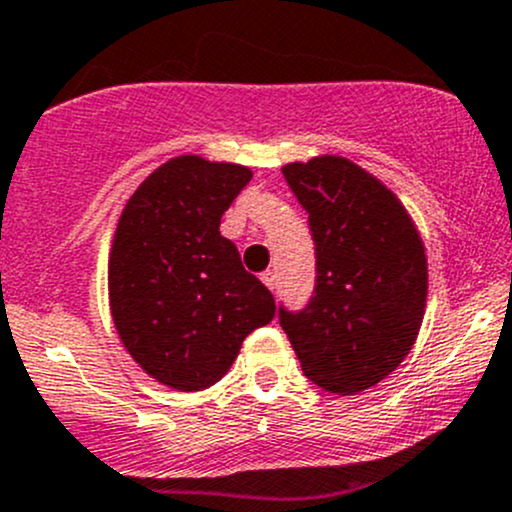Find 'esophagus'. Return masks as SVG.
Wrapping results in <instances>:
<instances>
[{
	"mask_svg": "<svg viewBox=\"0 0 512 512\" xmlns=\"http://www.w3.org/2000/svg\"><path fill=\"white\" fill-rule=\"evenodd\" d=\"M260 279H262V284H265V287L270 289V292H274V272H270V270L262 272Z\"/></svg>",
	"mask_w": 512,
	"mask_h": 512,
	"instance_id": "obj_1",
	"label": "esophagus"
}]
</instances>
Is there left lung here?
<instances>
[{
	"mask_svg": "<svg viewBox=\"0 0 512 512\" xmlns=\"http://www.w3.org/2000/svg\"><path fill=\"white\" fill-rule=\"evenodd\" d=\"M309 213L316 289L306 309H279L301 370L336 395L378 385L417 341L427 255L400 198L343 157L282 166Z\"/></svg>",
	"mask_w": 512,
	"mask_h": 512,
	"instance_id": "8db88e82",
	"label": "left lung"
}]
</instances>
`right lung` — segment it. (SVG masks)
Instances as JSON below:
<instances>
[{"label":"right lung","instance_id":"1","mask_svg":"<svg viewBox=\"0 0 512 512\" xmlns=\"http://www.w3.org/2000/svg\"><path fill=\"white\" fill-rule=\"evenodd\" d=\"M250 179L247 166L174 157L139 184L117 223L112 321L134 363L179 392L218 383L247 333L274 319L270 289L220 235V218Z\"/></svg>","mask_w":512,"mask_h":512}]
</instances>
